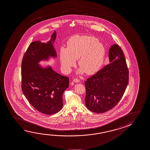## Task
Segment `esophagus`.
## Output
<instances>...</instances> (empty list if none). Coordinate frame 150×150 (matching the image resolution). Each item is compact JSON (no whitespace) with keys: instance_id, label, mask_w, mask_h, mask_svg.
<instances>
[{"instance_id":"1","label":"esophagus","mask_w":150,"mask_h":150,"mask_svg":"<svg viewBox=\"0 0 150 150\" xmlns=\"http://www.w3.org/2000/svg\"><path fill=\"white\" fill-rule=\"evenodd\" d=\"M73 81H74V82H75V83H79V82L80 81V80H79V79H74Z\"/></svg>"}]
</instances>
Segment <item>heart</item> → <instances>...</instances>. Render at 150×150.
Wrapping results in <instances>:
<instances>
[{"label": "heart", "mask_w": 150, "mask_h": 150, "mask_svg": "<svg viewBox=\"0 0 150 150\" xmlns=\"http://www.w3.org/2000/svg\"><path fill=\"white\" fill-rule=\"evenodd\" d=\"M105 49L96 38L87 35H75L67 43V49L62 48L60 61L66 72L78 64L81 67L79 72L91 75L98 71L103 63Z\"/></svg>", "instance_id": "obj_1"}]
</instances>
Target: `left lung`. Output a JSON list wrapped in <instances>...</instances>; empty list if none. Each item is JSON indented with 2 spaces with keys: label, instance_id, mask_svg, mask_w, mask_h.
Masks as SVG:
<instances>
[{
  "label": "left lung",
  "instance_id": "left-lung-1",
  "mask_svg": "<svg viewBox=\"0 0 150 150\" xmlns=\"http://www.w3.org/2000/svg\"><path fill=\"white\" fill-rule=\"evenodd\" d=\"M110 63L85 82L86 107L95 113H103L120 100L129 83V70L125 57L118 44L109 51Z\"/></svg>",
  "mask_w": 150,
  "mask_h": 150
}]
</instances>
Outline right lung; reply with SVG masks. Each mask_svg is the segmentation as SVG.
I'll list each match as a JSON object with an SVG mask.
<instances>
[{
	"mask_svg": "<svg viewBox=\"0 0 150 150\" xmlns=\"http://www.w3.org/2000/svg\"><path fill=\"white\" fill-rule=\"evenodd\" d=\"M55 31L46 43L36 41L31 43L25 52L21 64L22 93L30 103L41 113L54 114L63 107V93L69 85L67 76L54 71L51 67H45L40 62L56 57L53 43Z\"/></svg>",
	"mask_w": 150,
	"mask_h": 150,
	"instance_id": "obj_1",
	"label": "right lung"
}]
</instances>
